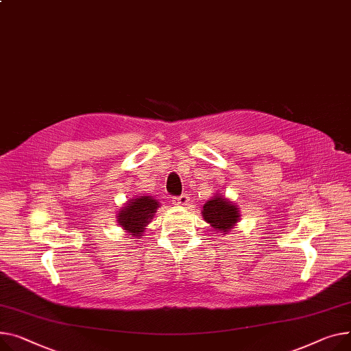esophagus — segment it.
Returning a JSON list of instances; mask_svg holds the SVG:
<instances>
[{
	"label": "esophagus",
	"instance_id": "obj_1",
	"mask_svg": "<svg viewBox=\"0 0 351 351\" xmlns=\"http://www.w3.org/2000/svg\"><path fill=\"white\" fill-rule=\"evenodd\" d=\"M189 202H191V197L188 195H182L179 197H173V200H172V203L175 206H188Z\"/></svg>",
	"mask_w": 351,
	"mask_h": 351
}]
</instances>
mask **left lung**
<instances>
[{"mask_svg": "<svg viewBox=\"0 0 351 351\" xmlns=\"http://www.w3.org/2000/svg\"><path fill=\"white\" fill-rule=\"evenodd\" d=\"M202 216L215 231L221 232V236H226L234 230L241 217L239 204L221 193H216L204 203Z\"/></svg>", "mask_w": 351, "mask_h": 351, "instance_id": "1", "label": "left lung"}]
</instances>
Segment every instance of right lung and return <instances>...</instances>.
Returning <instances> with one entry per match:
<instances>
[{"label":"right lung","instance_id":"1","mask_svg":"<svg viewBox=\"0 0 351 351\" xmlns=\"http://www.w3.org/2000/svg\"><path fill=\"white\" fill-rule=\"evenodd\" d=\"M159 206L160 203L158 199L151 195L135 196L119 210L117 221L130 237L141 239L145 232V227L152 221Z\"/></svg>","mask_w":351,"mask_h":351}]
</instances>
